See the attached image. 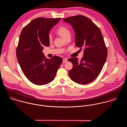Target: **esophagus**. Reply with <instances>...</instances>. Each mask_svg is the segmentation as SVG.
Segmentation results:
<instances>
[{
  "instance_id": "1",
  "label": "esophagus",
  "mask_w": 127,
  "mask_h": 127,
  "mask_svg": "<svg viewBox=\"0 0 127 127\" xmlns=\"http://www.w3.org/2000/svg\"><path fill=\"white\" fill-rule=\"evenodd\" d=\"M67 62V59H66V58H64V59H63V62L64 63H66V62Z\"/></svg>"
}]
</instances>
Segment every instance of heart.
<instances>
[{"instance_id":"obj_1","label":"heart","mask_w":127,"mask_h":127,"mask_svg":"<svg viewBox=\"0 0 127 127\" xmlns=\"http://www.w3.org/2000/svg\"><path fill=\"white\" fill-rule=\"evenodd\" d=\"M57 33L60 35L62 37H63L64 38H65V37L67 36L68 35L70 34V31L65 26H60L57 30ZM48 38L49 41L52 40V37L51 35H49L48 36Z\"/></svg>"}]
</instances>
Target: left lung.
Masks as SVG:
<instances>
[{"label":"left lung","instance_id":"obj_1","mask_svg":"<svg viewBox=\"0 0 127 127\" xmlns=\"http://www.w3.org/2000/svg\"><path fill=\"white\" fill-rule=\"evenodd\" d=\"M70 24L75 34V45L84 48L83 58L68 60L73 64L69 71L70 79L81 85L89 84L99 76L106 61L108 50L100 29L90 18L82 15L63 18Z\"/></svg>","mask_w":127,"mask_h":127}]
</instances>
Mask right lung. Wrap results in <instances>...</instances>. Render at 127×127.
Masks as SVG:
<instances>
[{
	"label": "right lung",
	"mask_w": 127,
	"mask_h": 127,
	"mask_svg": "<svg viewBox=\"0 0 127 127\" xmlns=\"http://www.w3.org/2000/svg\"><path fill=\"white\" fill-rule=\"evenodd\" d=\"M60 19L35 18L23 28L19 36L17 60L25 77L36 85L52 82L63 62V59L56 56L46 59L42 52L43 46L49 45L50 30Z\"/></svg>",
	"instance_id": "right-lung-1"
}]
</instances>
